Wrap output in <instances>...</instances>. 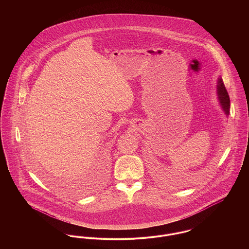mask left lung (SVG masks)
<instances>
[{"mask_svg":"<svg viewBox=\"0 0 249 249\" xmlns=\"http://www.w3.org/2000/svg\"><path fill=\"white\" fill-rule=\"evenodd\" d=\"M216 94H217V99L219 102V105L221 107V109L223 110L224 114L228 117L230 114V97L227 92L224 83L222 81V78L219 76L217 79V85H216Z\"/></svg>","mask_w":249,"mask_h":249,"instance_id":"8db88e82","label":"left lung"}]
</instances>
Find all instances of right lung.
Returning a JSON list of instances; mask_svg holds the SVG:
<instances>
[{
	"instance_id": "1",
	"label": "right lung",
	"mask_w": 249,
	"mask_h": 249,
	"mask_svg": "<svg viewBox=\"0 0 249 249\" xmlns=\"http://www.w3.org/2000/svg\"><path fill=\"white\" fill-rule=\"evenodd\" d=\"M107 160V158H106V157H104V158H103V160Z\"/></svg>"
}]
</instances>
